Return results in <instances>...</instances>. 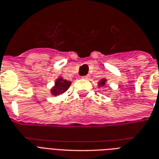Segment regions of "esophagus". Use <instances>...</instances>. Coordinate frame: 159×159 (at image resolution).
Wrapping results in <instances>:
<instances>
[{"instance_id":"esophagus-1","label":"esophagus","mask_w":159,"mask_h":159,"mask_svg":"<svg viewBox=\"0 0 159 159\" xmlns=\"http://www.w3.org/2000/svg\"><path fill=\"white\" fill-rule=\"evenodd\" d=\"M82 78H83V79H85V80H89V75H87V76H83Z\"/></svg>"}]
</instances>
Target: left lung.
<instances>
[{"label":"left lung","instance_id":"1","mask_svg":"<svg viewBox=\"0 0 159 159\" xmlns=\"http://www.w3.org/2000/svg\"><path fill=\"white\" fill-rule=\"evenodd\" d=\"M107 82V80L106 79V78H102V79H100V81H99V83H98V86H99V88H102V87H104L105 85H106V83Z\"/></svg>","mask_w":159,"mask_h":159}]
</instances>
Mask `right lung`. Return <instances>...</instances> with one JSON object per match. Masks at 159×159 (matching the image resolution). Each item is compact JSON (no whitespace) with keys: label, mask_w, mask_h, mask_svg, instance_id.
Listing matches in <instances>:
<instances>
[{"label":"right lung","mask_w":159,"mask_h":159,"mask_svg":"<svg viewBox=\"0 0 159 159\" xmlns=\"http://www.w3.org/2000/svg\"><path fill=\"white\" fill-rule=\"evenodd\" d=\"M70 84H71L70 81L64 79L62 76H59L56 79L55 83H54V86H52V89H50V92L53 96L61 95L68 90Z\"/></svg>","instance_id":"1"}]
</instances>
